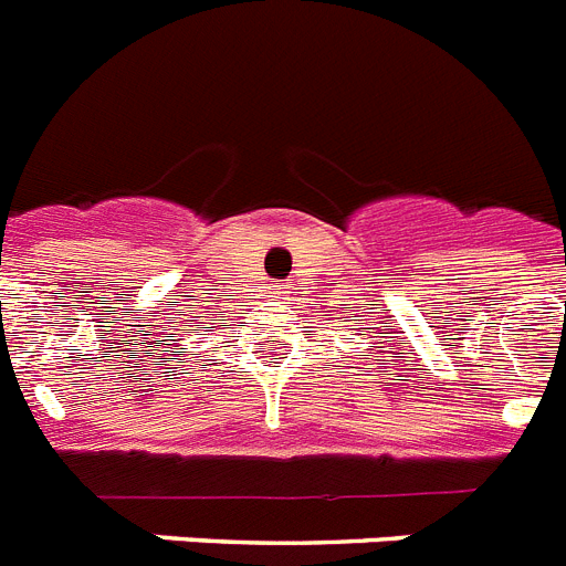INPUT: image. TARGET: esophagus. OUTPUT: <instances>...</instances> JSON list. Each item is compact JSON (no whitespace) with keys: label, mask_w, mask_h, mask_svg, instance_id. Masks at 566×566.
I'll list each match as a JSON object with an SVG mask.
<instances>
[{"label":"esophagus","mask_w":566,"mask_h":566,"mask_svg":"<svg viewBox=\"0 0 566 566\" xmlns=\"http://www.w3.org/2000/svg\"><path fill=\"white\" fill-rule=\"evenodd\" d=\"M287 293H291V287H287V284H273V296L275 298H284Z\"/></svg>","instance_id":"obj_1"}]
</instances>
